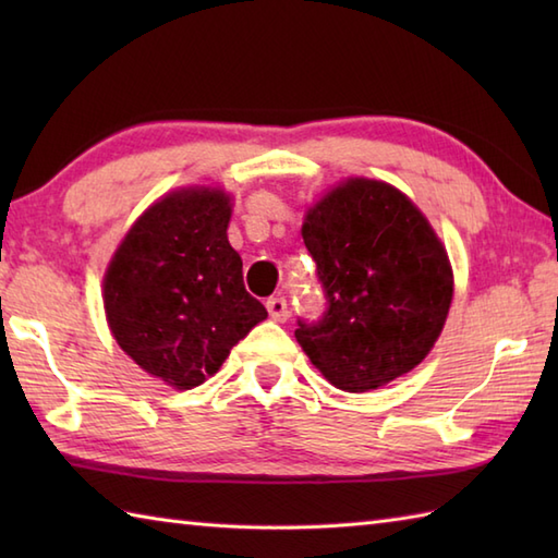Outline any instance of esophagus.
<instances>
[{"label":"esophagus","instance_id":"obj_1","mask_svg":"<svg viewBox=\"0 0 558 558\" xmlns=\"http://www.w3.org/2000/svg\"><path fill=\"white\" fill-rule=\"evenodd\" d=\"M266 310H268L272 322H286V318H288V300L280 298V294H278V298H270L266 302Z\"/></svg>","mask_w":558,"mask_h":558}]
</instances>
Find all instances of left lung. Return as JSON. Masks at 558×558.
<instances>
[{"label": "left lung", "mask_w": 558, "mask_h": 558, "mask_svg": "<svg viewBox=\"0 0 558 558\" xmlns=\"http://www.w3.org/2000/svg\"><path fill=\"white\" fill-rule=\"evenodd\" d=\"M326 312L294 338L330 384L364 393L414 369L446 324L453 272L444 244L396 186L350 180L306 213Z\"/></svg>", "instance_id": "left-lung-1"}]
</instances>
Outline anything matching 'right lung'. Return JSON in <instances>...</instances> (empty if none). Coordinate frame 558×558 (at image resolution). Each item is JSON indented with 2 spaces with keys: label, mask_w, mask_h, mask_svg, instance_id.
<instances>
[{
  "label": "right lung",
  "mask_w": 558,
  "mask_h": 558,
  "mask_svg": "<svg viewBox=\"0 0 558 558\" xmlns=\"http://www.w3.org/2000/svg\"><path fill=\"white\" fill-rule=\"evenodd\" d=\"M228 222L230 198L218 189L174 192L134 222L105 272L114 340L174 388L204 384L268 316L244 288Z\"/></svg>",
  "instance_id": "add662e5"
}]
</instances>
